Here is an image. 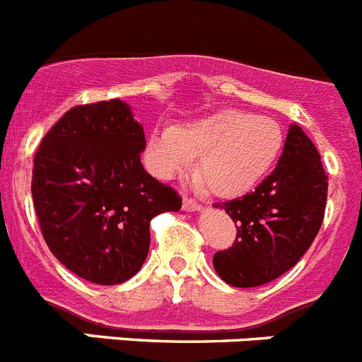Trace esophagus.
Instances as JSON below:
<instances>
[{
  "label": "esophagus",
  "mask_w": 362,
  "mask_h": 362,
  "mask_svg": "<svg viewBox=\"0 0 362 362\" xmlns=\"http://www.w3.org/2000/svg\"><path fill=\"white\" fill-rule=\"evenodd\" d=\"M182 209L184 211H202V204H198L193 198H185L184 204H182Z\"/></svg>",
  "instance_id": "obj_1"
}]
</instances>
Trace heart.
<instances>
[{"mask_svg": "<svg viewBox=\"0 0 362 362\" xmlns=\"http://www.w3.org/2000/svg\"><path fill=\"white\" fill-rule=\"evenodd\" d=\"M281 148L283 132L274 119L221 110L177 129H155L146 157L160 178L178 177L200 157L204 184L214 194L238 197L269 173Z\"/></svg>", "mask_w": 362, "mask_h": 362, "instance_id": "heart-1", "label": "heart"}]
</instances>
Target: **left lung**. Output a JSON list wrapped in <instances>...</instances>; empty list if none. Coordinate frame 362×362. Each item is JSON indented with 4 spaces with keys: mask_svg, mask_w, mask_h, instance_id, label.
Listing matches in <instances>:
<instances>
[{
    "mask_svg": "<svg viewBox=\"0 0 362 362\" xmlns=\"http://www.w3.org/2000/svg\"><path fill=\"white\" fill-rule=\"evenodd\" d=\"M328 177L317 149L292 124L278 165L242 198L214 204L233 218L236 240L213 265L233 286H259L285 274L312 245L323 223Z\"/></svg>",
    "mask_w": 362,
    "mask_h": 362,
    "instance_id": "1",
    "label": "left lung"
}]
</instances>
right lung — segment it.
Masks as SVG:
<instances>
[{
    "label": "right lung",
    "mask_w": 362,
    "mask_h": 362,
    "mask_svg": "<svg viewBox=\"0 0 362 362\" xmlns=\"http://www.w3.org/2000/svg\"><path fill=\"white\" fill-rule=\"evenodd\" d=\"M144 128L120 99L68 110L34 157L32 198L45 242L68 270L119 285L141 270L149 221L180 211L175 189L146 173Z\"/></svg>",
    "instance_id": "1"
}]
</instances>
